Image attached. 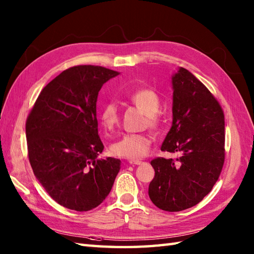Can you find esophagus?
Here are the masks:
<instances>
[{
	"label": "esophagus",
	"instance_id": "34e87169",
	"mask_svg": "<svg viewBox=\"0 0 254 254\" xmlns=\"http://www.w3.org/2000/svg\"><path fill=\"white\" fill-rule=\"evenodd\" d=\"M143 163V161L141 160H128V164L131 165H141Z\"/></svg>",
	"mask_w": 254,
	"mask_h": 254
}]
</instances>
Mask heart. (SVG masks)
<instances>
[{"label":"heart","instance_id":"1","mask_svg":"<svg viewBox=\"0 0 254 254\" xmlns=\"http://www.w3.org/2000/svg\"><path fill=\"white\" fill-rule=\"evenodd\" d=\"M134 105L146 113L148 123L152 127L159 124L157 112L160 106V100L156 91L149 88H141L134 90L128 95ZM100 121L107 130H112L119 121V109L115 101H108L100 110ZM152 144V139L146 134H124L116 142L111 144V153L117 157L127 159H138L144 157L148 153Z\"/></svg>","mask_w":254,"mask_h":254}]
</instances>
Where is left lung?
I'll return each mask as SVG.
<instances>
[{
  "label": "left lung",
  "mask_w": 254,
  "mask_h": 254,
  "mask_svg": "<svg viewBox=\"0 0 254 254\" xmlns=\"http://www.w3.org/2000/svg\"><path fill=\"white\" fill-rule=\"evenodd\" d=\"M172 126L161 145L176 159L150 161L155 177L148 195L158 208L180 212L212 191L225 161V120L219 102L206 86L180 67L172 76Z\"/></svg>",
  "instance_id": "left-lung-1"
}]
</instances>
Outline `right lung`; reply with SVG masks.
Here are the masks:
<instances>
[{
	"instance_id": "obj_1",
	"label": "right lung",
	"mask_w": 254,
	"mask_h": 254,
	"mask_svg": "<svg viewBox=\"0 0 254 254\" xmlns=\"http://www.w3.org/2000/svg\"><path fill=\"white\" fill-rule=\"evenodd\" d=\"M117 75L102 66L69 67L41 90L27 118L32 171L48 194L66 208L86 212L98 206L121 168L120 159L97 158L104 150L97 97Z\"/></svg>"
}]
</instances>
